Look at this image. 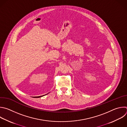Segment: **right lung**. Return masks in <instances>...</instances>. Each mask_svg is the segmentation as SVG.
Wrapping results in <instances>:
<instances>
[{"label":"right lung","mask_w":127,"mask_h":127,"mask_svg":"<svg viewBox=\"0 0 127 127\" xmlns=\"http://www.w3.org/2000/svg\"><path fill=\"white\" fill-rule=\"evenodd\" d=\"M44 96V95H43ZM42 96H38V97H36V98H39V97H42Z\"/></svg>","instance_id":"right-lung-1"}]
</instances>
